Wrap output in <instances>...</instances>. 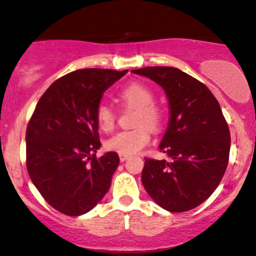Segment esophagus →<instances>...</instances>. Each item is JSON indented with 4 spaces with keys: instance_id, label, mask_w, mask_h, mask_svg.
Returning <instances> with one entry per match:
<instances>
[{
    "instance_id": "esophagus-1",
    "label": "esophagus",
    "mask_w": 256,
    "mask_h": 256,
    "mask_svg": "<svg viewBox=\"0 0 256 256\" xmlns=\"http://www.w3.org/2000/svg\"><path fill=\"white\" fill-rule=\"evenodd\" d=\"M119 158H120V162H125V160L128 158V156H126V154H119Z\"/></svg>"
}]
</instances>
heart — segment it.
<instances>
[{"instance_id": "obj_1", "label": "heart", "mask_w": 256, "mask_h": 256, "mask_svg": "<svg viewBox=\"0 0 256 256\" xmlns=\"http://www.w3.org/2000/svg\"><path fill=\"white\" fill-rule=\"evenodd\" d=\"M118 96L128 106L137 108L135 125L132 130L120 131L106 141V148L119 154H135L147 146L150 141V128L158 131L163 124V112L154 103V93L147 86L132 82L119 90ZM96 120L99 128L110 132L115 128L116 112L112 106L100 103L96 106Z\"/></svg>"}]
</instances>
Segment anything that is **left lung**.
<instances>
[{
	"instance_id": "1",
	"label": "left lung",
	"mask_w": 256,
	"mask_h": 256,
	"mask_svg": "<svg viewBox=\"0 0 256 256\" xmlns=\"http://www.w3.org/2000/svg\"><path fill=\"white\" fill-rule=\"evenodd\" d=\"M132 72L163 88L170 112L160 144L169 160L144 158L142 184L166 211L195 208L218 186L230 160V134L218 102L202 82L176 67Z\"/></svg>"
}]
</instances>
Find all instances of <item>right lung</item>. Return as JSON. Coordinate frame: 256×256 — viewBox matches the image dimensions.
Returning a JSON list of instances; mask_svg holds the SVG:
<instances>
[{
  "label": "right lung",
  "mask_w": 256,
  "mask_h": 256,
  "mask_svg": "<svg viewBox=\"0 0 256 256\" xmlns=\"http://www.w3.org/2000/svg\"><path fill=\"white\" fill-rule=\"evenodd\" d=\"M128 70L83 68L56 80L38 102L26 132V169L38 192L67 216L90 211L109 190L116 152L100 147L96 106Z\"/></svg>",
  "instance_id": "1"
}]
</instances>
